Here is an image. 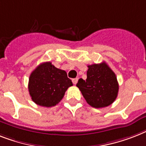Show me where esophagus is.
<instances>
[{
	"label": "esophagus",
	"instance_id": "1",
	"mask_svg": "<svg viewBox=\"0 0 146 146\" xmlns=\"http://www.w3.org/2000/svg\"><path fill=\"white\" fill-rule=\"evenodd\" d=\"M72 82H73V83L74 84V85H76V84L77 83V82H78V78H75V79H73V80H72Z\"/></svg>",
	"mask_w": 146,
	"mask_h": 146
}]
</instances>
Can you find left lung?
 I'll return each mask as SVG.
<instances>
[{
    "label": "left lung",
    "instance_id": "left-lung-1",
    "mask_svg": "<svg viewBox=\"0 0 146 146\" xmlns=\"http://www.w3.org/2000/svg\"><path fill=\"white\" fill-rule=\"evenodd\" d=\"M87 79H79L76 86L84 98L94 108H103L112 104L118 96V83L115 73L107 64L88 65Z\"/></svg>",
    "mask_w": 146,
    "mask_h": 146
}]
</instances>
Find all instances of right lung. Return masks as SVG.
Here are the masks:
<instances>
[{
    "label": "right lung",
    "instance_id": "1",
    "mask_svg": "<svg viewBox=\"0 0 146 146\" xmlns=\"http://www.w3.org/2000/svg\"><path fill=\"white\" fill-rule=\"evenodd\" d=\"M72 85L66 71L56 68L51 62H44L31 74L28 91L35 104L52 107L62 100L67 88Z\"/></svg>",
    "mask_w": 146,
    "mask_h": 146
}]
</instances>
